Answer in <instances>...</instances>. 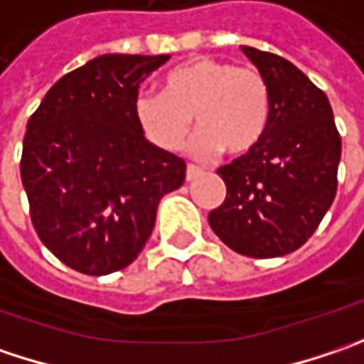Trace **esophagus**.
<instances>
[{"instance_id": "1", "label": "esophagus", "mask_w": 364, "mask_h": 364, "mask_svg": "<svg viewBox=\"0 0 364 364\" xmlns=\"http://www.w3.org/2000/svg\"><path fill=\"white\" fill-rule=\"evenodd\" d=\"M201 173H203V171H201L199 166L187 165V173H185V179H187V181H193V179H198Z\"/></svg>"}]
</instances>
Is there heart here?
<instances>
[{
  "instance_id": "obj_1",
  "label": "heart",
  "mask_w": 364,
  "mask_h": 364,
  "mask_svg": "<svg viewBox=\"0 0 364 364\" xmlns=\"http://www.w3.org/2000/svg\"><path fill=\"white\" fill-rule=\"evenodd\" d=\"M134 114L144 136L159 149L177 151L196 119V156L228 151L245 156L259 149L269 128L271 95L261 73L228 60L193 56L171 69L163 93L142 91Z\"/></svg>"
}]
</instances>
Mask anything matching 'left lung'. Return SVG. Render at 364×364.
<instances>
[{
  "label": "left lung",
  "mask_w": 364,
  "mask_h": 364,
  "mask_svg": "<svg viewBox=\"0 0 364 364\" xmlns=\"http://www.w3.org/2000/svg\"><path fill=\"white\" fill-rule=\"evenodd\" d=\"M240 48L269 85V128L257 151L218 168L226 199L208 222L238 255L285 257L308 242L334 201L342 142L324 91L289 60Z\"/></svg>",
  "instance_id": "obj_1"
}]
</instances>
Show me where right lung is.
<instances>
[{
  "mask_svg": "<svg viewBox=\"0 0 364 364\" xmlns=\"http://www.w3.org/2000/svg\"><path fill=\"white\" fill-rule=\"evenodd\" d=\"M168 55H102L58 79L28 119L22 185L36 234L85 275L128 267L151 238L163 196L185 181V161L144 138L140 83Z\"/></svg>",
  "mask_w": 364,
  "mask_h": 364,
  "instance_id": "right-lung-1",
  "label": "right lung"
}]
</instances>
